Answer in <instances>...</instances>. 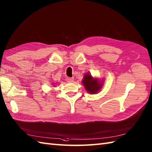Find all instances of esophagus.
I'll list each match as a JSON object with an SVG mask.
<instances>
[{
	"label": "esophagus",
	"mask_w": 152,
	"mask_h": 152,
	"mask_svg": "<svg viewBox=\"0 0 152 152\" xmlns=\"http://www.w3.org/2000/svg\"><path fill=\"white\" fill-rule=\"evenodd\" d=\"M66 81L68 83H71L74 81V77H66Z\"/></svg>",
	"instance_id": "1"
}]
</instances>
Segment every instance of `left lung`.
<instances>
[{
    "mask_svg": "<svg viewBox=\"0 0 152 152\" xmlns=\"http://www.w3.org/2000/svg\"><path fill=\"white\" fill-rule=\"evenodd\" d=\"M82 83L85 87V89L89 93L95 94L97 93L100 90L103 83L100 82L98 78H94L91 74H85Z\"/></svg>",
    "mask_w": 152,
    "mask_h": 152,
    "instance_id": "8db88e82",
    "label": "left lung"
}]
</instances>
